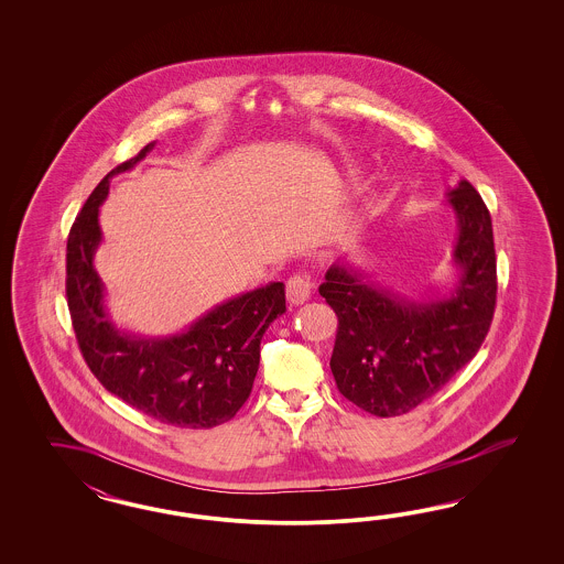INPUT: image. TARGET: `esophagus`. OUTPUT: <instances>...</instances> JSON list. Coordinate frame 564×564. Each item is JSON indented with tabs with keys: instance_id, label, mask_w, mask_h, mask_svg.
Wrapping results in <instances>:
<instances>
[{
	"instance_id": "esophagus-1",
	"label": "esophagus",
	"mask_w": 564,
	"mask_h": 564,
	"mask_svg": "<svg viewBox=\"0 0 564 564\" xmlns=\"http://www.w3.org/2000/svg\"><path fill=\"white\" fill-rule=\"evenodd\" d=\"M312 295V283L304 274H293L288 281V300L291 306H302L306 304Z\"/></svg>"
}]
</instances>
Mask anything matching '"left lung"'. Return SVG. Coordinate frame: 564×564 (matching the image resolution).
<instances>
[{
    "instance_id": "8db88e82",
    "label": "left lung",
    "mask_w": 564,
    "mask_h": 564,
    "mask_svg": "<svg viewBox=\"0 0 564 564\" xmlns=\"http://www.w3.org/2000/svg\"><path fill=\"white\" fill-rule=\"evenodd\" d=\"M446 205L457 219L448 295L405 297L378 288L347 257L325 274L321 295L339 326L330 370L343 397L372 415L393 417L417 408L478 354L496 306L492 219L478 189L462 180Z\"/></svg>"
}]
</instances>
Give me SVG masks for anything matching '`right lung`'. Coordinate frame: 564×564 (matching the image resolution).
<instances>
[{
  "label": "right lung",
  "instance_id": "right-lung-1",
  "mask_svg": "<svg viewBox=\"0 0 564 564\" xmlns=\"http://www.w3.org/2000/svg\"><path fill=\"white\" fill-rule=\"evenodd\" d=\"M153 149L149 142L109 171L72 225L66 252L69 316L83 358L109 393L163 424L219 426L250 397L262 335L285 312V285L269 283L231 297L170 337H142L116 326L95 269L102 239L99 208L109 194V180L134 170Z\"/></svg>",
  "mask_w": 564,
  "mask_h": 564
}]
</instances>
